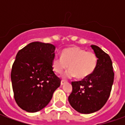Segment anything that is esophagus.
Instances as JSON below:
<instances>
[{"mask_svg":"<svg viewBox=\"0 0 125 125\" xmlns=\"http://www.w3.org/2000/svg\"><path fill=\"white\" fill-rule=\"evenodd\" d=\"M66 82H67L65 81V80H62V81H61V86H63V85H64V84H65Z\"/></svg>","mask_w":125,"mask_h":125,"instance_id":"obj_1","label":"esophagus"}]
</instances>
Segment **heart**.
Here are the masks:
<instances>
[{"label":"heart","mask_w":125,"mask_h":125,"mask_svg":"<svg viewBox=\"0 0 125 125\" xmlns=\"http://www.w3.org/2000/svg\"><path fill=\"white\" fill-rule=\"evenodd\" d=\"M97 62L98 59L94 53L86 52L78 47H72L63 50L62 57H53L52 65L57 73H62L69 65L70 69L63 75V78L76 76L79 79H84L93 73Z\"/></svg>","instance_id":"b5f03b06"}]
</instances>
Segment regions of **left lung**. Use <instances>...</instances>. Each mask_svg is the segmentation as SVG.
Instances as JSON below:
<instances>
[{"mask_svg": "<svg viewBox=\"0 0 125 125\" xmlns=\"http://www.w3.org/2000/svg\"><path fill=\"white\" fill-rule=\"evenodd\" d=\"M98 58L93 73L82 81L72 82V92L68 97L72 107L82 114H90L101 109L111 92L114 76L110 56L99 47L92 45Z\"/></svg>", "mask_w": 125, "mask_h": 125, "instance_id": "left-lung-1", "label": "left lung"}]
</instances>
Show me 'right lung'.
<instances>
[{
	"label": "right lung",
	"mask_w": 125,
	"mask_h": 125,
	"mask_svg": "<svg viewBox=\"0 0 125 125\" xmlns=\"http://www.w3.org/2000/svg\"><path fill=\"white\" fill-rule=\"evenodd\" d=\"M55 47L32 42L19 51L11 70L14 98L18 106L36 113L49 104L61 80L53 71L52 62Z\"/></svg>",
	"instance_id": "right-lung-1"
}]
</instances>
